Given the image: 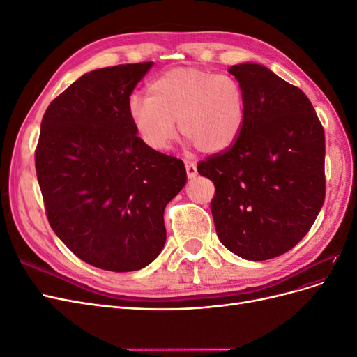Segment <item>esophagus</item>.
I'll use <instances>...</instances> for the list:
<instances>
[{"instance_id":"esophagus-1","label":"esophagus","mask_w":357,"mask_h":357,"mask_svg":"<svg viewBox=\"0 0 357 357\" xmlns=\"http://www.w3.org/2000/svg\"><path fill=\"white\" fill-rule=\"evenodd\" d=\"M185 167H186V172H188V177H189V178H195V177L198 176V169H197V164H195V162L186 160V162H185Z\"/></svg>"}]
</instances>
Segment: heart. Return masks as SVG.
<instances>
[{
	"label": "heart",
	"instance_id": "1",
	"mask_svg": "<svg viewBox=\"0 0 357 357\" xmlns=\"http://www.w3.org/2000/svg\"><path fill=\"white\" fill-rule=\"evenodd\" d=\"M149 96L132 93L128 114L143 142L165 150L178 131L202 153L229 150L243 134L247 96L231 75L199 67H174L149 83Z\"/></svg>",
	"mask_w": 357,
	"mask_h": 357
}]
</instances>
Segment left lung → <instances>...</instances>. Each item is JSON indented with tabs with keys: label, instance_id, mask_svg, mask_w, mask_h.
Listing matches in <instances>:
<instances>
[{
	"label": "left lung",
	"instance_id": "left-lung-1",
	"mask_svg": "<svg viewBox=\"0 0 357 357\" xmlns=\"http://www.w3.org/2000/svg\"><path fill=\"white\" fill-rule=\"evenodd\" d=\"M228 71L245 91V126L198 172L214 183L220 243L247 261H266L304 238L325 201V131L307 95L269 68L244 62Z\"/></svg>",
	"mask_w": 357,
	"mask_h": 357
}]
</instances>
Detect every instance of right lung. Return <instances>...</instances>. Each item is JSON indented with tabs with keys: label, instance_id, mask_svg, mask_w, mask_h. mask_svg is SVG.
<instances>
[{
	"label": "right lung",
	"instance_id": "obj_1",
	"mask_svg": "<svg viewBox=\"0 0 357 357\" xmlns=\"http://www.w3.org/2000/svg\"><path fill=\"white\" fill-rule=\"evenodd\" d=\"M153 62L83 74L43 116L36 169L59 240L92 266L137 271L167 240L164 210L186 185L183 162L149 147L128 98Z\"/></svg>",
	"mask_w": 357,
	"mask_h": 357
}]
</instances>
